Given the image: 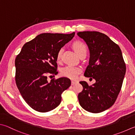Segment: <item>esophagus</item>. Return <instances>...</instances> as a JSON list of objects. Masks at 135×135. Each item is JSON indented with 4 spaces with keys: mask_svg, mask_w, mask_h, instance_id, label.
<instances>
[{
    "mask_svg": "<svg viewBox=\"0 0 135 135\" xmlns=\"http://www.w3.org/2000/svg\"><path fill=\"white\" fill-rule=\"evenodd\" d=\"M76 83H78L77 81H74V80H72V81H71V84H72V85H75V84Z\"/></svg>",
    "mask_w": 135,
    "mask_h": 135,
    "instance_id": "34e87169",
    "label": "esophagus"
}]
</instances>
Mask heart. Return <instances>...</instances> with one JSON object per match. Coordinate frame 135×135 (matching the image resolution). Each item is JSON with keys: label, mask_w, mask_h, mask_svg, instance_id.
Segmentation results:
<instances>
[{"label": "heart", "mask_w": 135, "mask_h": 135, "mask_svg": "<svg viewBox=\"0 0 135 135\" xmlns=\"http://www.w3.org/2000/svg\"><path fill=\"white\" fill-rule=\"evenodd\" d=\"M72 46L79 56L83 54H86L87 48H86L85 44L82 42L76 41L73 43ZM63 51V47H61L58 50L56 53V60L57 62H60ZM81 72H82V68L79 66H75L73 65H68L66 66L63 68L61 70L62 75L65 77L69 78L70 79H76Z\"/></svg>", "instance_id": "b5f03b06"}]
</instances>
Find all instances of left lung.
<instances>
[{"instance_id":"8db88e82","label":"left lung","mask_w":135,"mask_h":135,"mask_svg":"<svg viewBox=\"0 0 135 135\" xmlns=\"http://www.w3.org/2000/svg\"><path fill=\"white\" fill-rule=\"evenodd\" d=\"M77 35L85 40L90 50L89 65L84 76L93 78L96 82L89 85L79 83L83 90L78 94L80 106L91 113L106 110L115 103L121 90L126 73V64L119 46L102 33L79 32Z\"/></svg>"}]
</instances>
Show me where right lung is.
<instances>
[{
  "label": "right lung",
  "mask_w": 135,
  "mask_h": 135,
  "mask_svg": "<svg viewBox=\"0 0 135 135\" xmlns=\"http://www.w3.org/2000/svg\"><path fill=\"white\" fill-rule=\"evenodd\" d=\"M70 34L42 33L26 43L15 59V81L25 102L33 109L47 112L55 109L62 100V93L69 87L67 78H53L57 75L56 53L72 39Z\"/></svg>",
  "instance_id": "obj_1"
}]
</instances>
